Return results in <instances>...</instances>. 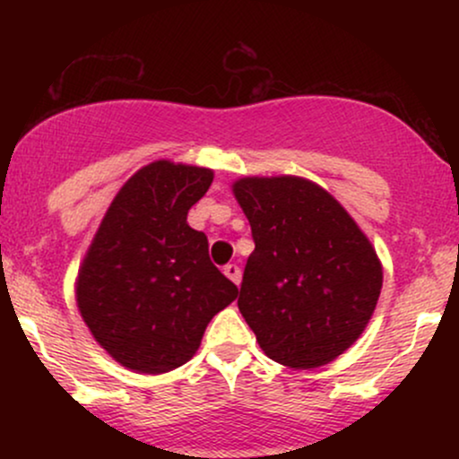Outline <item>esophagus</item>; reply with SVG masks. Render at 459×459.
<instances>
[{"label":"esophagus","mask_w":459,"mask_h":459,"mask_svg":"<svg viewBox=\"0 0 459 459\" xmlns=\"http://www.w3.org/2000/svg\"><path fill=\"white\" fill-rule=\"evenodd\" d=\"M224 273L226 278H230L235 284L241 282V267L235 265V263H229V265H224Z\"/></svg>","instance_id":"esophagus-1"}]
</instances>
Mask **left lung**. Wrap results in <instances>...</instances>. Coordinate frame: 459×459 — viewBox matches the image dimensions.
Segmentation results:
<instances>
[{"instance_id":"left-lung-1","label":"left lung","mask_w":459,"mask_h":459,"mask_svg":"<svg viewBox=\"0 0 459 459\" xmlns=\"http://www.w3.org/2000/svg\"><path fill=\"white\" fill-rule=\"evenodd\" d=\"M233 192L255 239L237 307L272 360L328 365L376 310V250L350 213L307 178L247 177Z\"/></svg>"}]
</instances>
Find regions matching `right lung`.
I'll return each instance as SVG.
<instances>
[{"mask_svg": "<svg viewBox=\"0 0 459 459\" xmlns=\"http://www.w3.org/2000/svg\"><path fill=\"white\" fill-rule=\"evenodd\" d=\"M209 168L155 161L116 194L77 276V307L97 343L138 373H166L196 354L237 287L209 259L187 212Z\"/></svg>", "mask_w": 459, "mask_h": 459, "instance_id": "add662e5", "label": "right lung"}]
</instances>
